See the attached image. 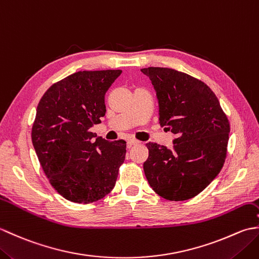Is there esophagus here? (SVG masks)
I'll return each mask as SVG.
<instances>
[{
  "mask_svg": "<svg viewBox=\"0 0 259 259\" xmlns=\"http://www.w3.org/2000/svg\"><path fill=\"white\" fill-rule=\"evenodd\" d=\"M126 144H128V147H133L136 145H139L140 141L137 139H134V138H130V139H128V142H126Z\"/></svg>",
  "mask_w": 259,
  "mask_h": 259,
  "instance_id": "34e87169",
  "label": "esophagus"
}]
</instances>
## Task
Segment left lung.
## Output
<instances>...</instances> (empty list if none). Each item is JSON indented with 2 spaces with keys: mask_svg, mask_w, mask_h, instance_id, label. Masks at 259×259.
Returning <instances> with one entry per match:
<instances>
[{
  "mask_svg": "<svg viewBox=\"0 0 259 259\" xmlns=\"http://www.w3.org/2000/svg\"><path fill=\"white\" fill-rule=\"evenodd\" d=\"M159 103V122L177 135L172 149L149 142L144 163L153 191L167 200L194 198L217 177L227 155L230 125L206 83L168 68H145Z\"/></svg>",
  "mask_w": 259,
  "mask_h": 259,
  "instance_id": "obj_1",
  "label": "left lung"
}]
</instances>
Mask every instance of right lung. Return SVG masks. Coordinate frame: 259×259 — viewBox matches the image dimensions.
Listing matches in <instances>:
<instances>
[{"instance_id":"1","label":"right lung","mask_w":259,"mask_h":259,"mask_svg":"<svg viewBox=\"0 0 259 259\" xmlns=\"http://www.w3.org/2000/svg\"><path fill=\"white\" fill-rule=\"evenodd\" d=\"M121 72L79 71L52 84L37 104L32 144L51 186L70 201H97L117 181L125 141L96 139L90 128L106 114L104 95Z\"/></svg>"}]
</instances>
